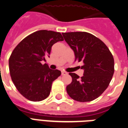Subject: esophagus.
Instances as JSON below:
<instances>
[{
	"mask_svg": "<svg viewBox=\"0 0 128 128\" xmlns=\"http://www.w3.org/2000/svg\"><path fill=\"white\" fill-rule=\"evenodd\" d=\"M61 73H62V76H65V75L67 74V72H66V71H64V70L61 71Z\"/></svg>",
	"mask_w": 128,
	"mask_h": 128,
	"instance_id": "obj_1",
	"label": "esophagus"
}]
</instances>
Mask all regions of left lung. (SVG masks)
<instances>
[{"mask_svg": "<svg viewBox=\"0 0 128 128\" xmlns=\"http://www.w3.org/2000/svg\"><path fill=\"white\" fill-rule=\"evenodd\" d=\"M73 49L75 61L83 62V76L70 73L72 81L66 86L73 100L86 102L94 100L108 87L114 72L112 54L100 39L86 32L62 33Z\"/></svg>", "mask_w": 128, "mask_h": 128, "instance_id": "1", "label": "left lung"}]
</instances>
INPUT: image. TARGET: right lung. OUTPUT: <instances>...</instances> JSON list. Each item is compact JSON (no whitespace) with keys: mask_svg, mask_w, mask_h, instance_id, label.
<instances>
[{"mask_svg":"<svg viewBox=\"0 0 128 128\" xmlns=\"http://www.w3.org/2000/svg\"><path fill=\"white\" fill-rule=\"evenodd\" d=\"M63 40L60 32L38 30L24 38L12 52L9 58L12 80L19 93L28 100L40 102L50 94L52 82L61 72L49 69L42 62L49 56L52 45Z\"/></svg>","mask_w":128,"mask_h":128,"instance_id":"right-lung-1","label":"right lung"}]
</instances>
